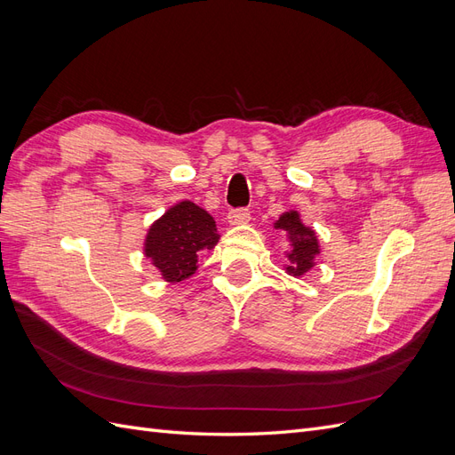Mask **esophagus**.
<instances>
[{
  "instance_id": "1",
  "label": "esophagus",
  "mask_w": 455,
  "mask_h": 455,
  "mask_svg": "<svg viewBox=\"0 0 455 455\" xmlns=\"http://www.w3.org/2000/svg\"><path fill=\"white\" fill-rule=\"evenodd\" d=\"M229 226H243L251 222V212L249 209H235L228 214Z\"/></svg>"
}]
</instances>
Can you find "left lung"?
<instances>
[{"label": "left lung", "mask_w": 455, "mask_h": 455, "mask_svg": "<svg viewBox=\"0 0 455 455\" xmlns=\"http://www.w3.org/2000/svg\"><path fill=\"white\" fill-rule=\"evenodd\" d=\"M273 228L284 231L288 243H291V251H286V273L292 275V277H301V275H306L309 269H313L315 258L321 254V246L319 239H316V233L301 222L299 212H283L279 220H275Z\"/></svg>", "instance_id": "left-lung-1"}]
</instances>
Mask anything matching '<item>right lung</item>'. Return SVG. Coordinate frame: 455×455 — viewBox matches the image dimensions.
I'll return each instance as SVG.
<instances>
[{
  "label": "right lung",
  "instance_id": "obj_1",
  "mask_svg": "<svg viewBox=\"0 0 455 455\" xmlns=\"http://www.w3.org/2000/svg\"><path fill=\"white\" fill-rule=\"evenodd\" d=\"M220 235L214 218L191 201H180L149 226L144 254L167 283H180L197 271V254L212 251Z\"/></svg>",
  "mask_w": 455,
  "mask_h": 455
}]
</instances>
